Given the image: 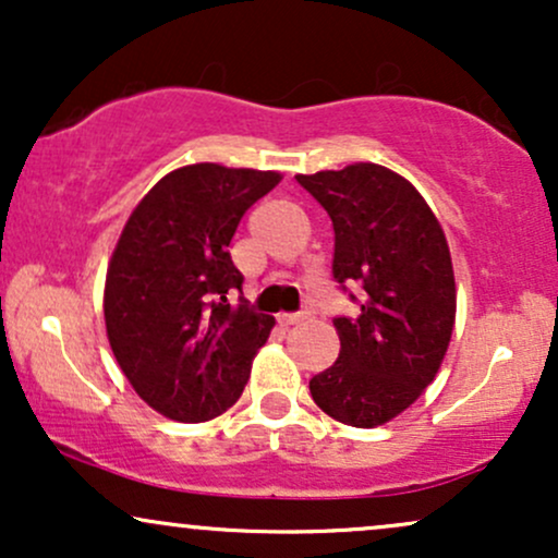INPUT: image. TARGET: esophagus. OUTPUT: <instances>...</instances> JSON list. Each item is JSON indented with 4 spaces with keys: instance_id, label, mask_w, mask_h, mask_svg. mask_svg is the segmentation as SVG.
Segmentation results:
<instances>
[{
    "instance_id": "1",
    "label": "esophagus",
    "mask_w": 558,
    "mask_h": 558,
    "mask_svg": "<svg viewBox=\"0 0 558 558\" xmlns=\"http://www.w3.org/2000/svg\"><path fill=\"white\" fill-rule=\"evenodd\" d=\"M306 317H310V315H306V312H293V315H280V317H278V323L283 325V328H288V325H299V323H304Z\"/></svg>"
}]
</instances>
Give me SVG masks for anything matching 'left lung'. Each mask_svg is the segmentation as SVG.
<instances>
[{
  "instance_id": "1",
  "label": "left lung",
  "mask_w": 558,
  "mask_h": 558,
  "mask_svg": "<svg viewBox=\"0 0 558 558\" xmlns=\"http://www.w3.org/2000/svg\"><path fill=\"white\" fill-rule=\"evenodd\" d=\"M296 181L332 220V278L364 291L360 315L332 319L341 354L310 380L312 399L343 425H386L430 386L451 341L457 286L444 228L420 191L383 165Z\"/></svg>"
}]
</instances>
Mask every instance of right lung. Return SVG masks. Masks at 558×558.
<instances>
[{"label":"right lung","mask_w":558,"mask_h":558,"mask_svg":"<svg viewBox=\"0 0 558 558\" xmlns=\"http://www.w3.org/2000/svg\"><path fill=\"white\" fill-rule=\"evenodd\" d=\"M280 172L185 165L138 202L105 283L112 354L133 390L165 417L207 422L239 401L275 319L246 299L230 239Z\"/></svg>","instance_id":"add662e5"}]
</instances>
